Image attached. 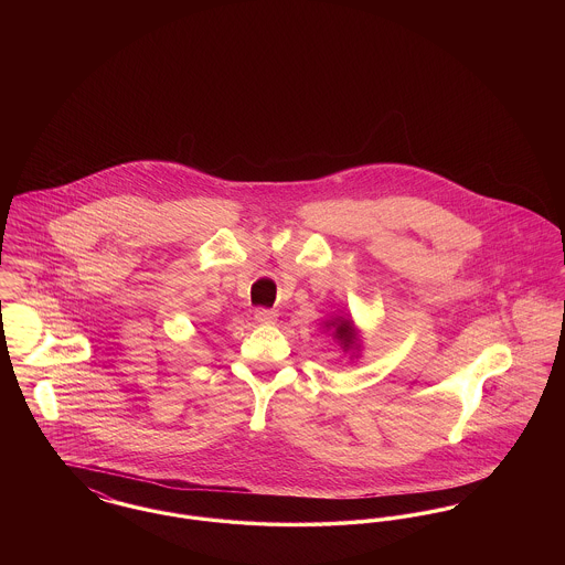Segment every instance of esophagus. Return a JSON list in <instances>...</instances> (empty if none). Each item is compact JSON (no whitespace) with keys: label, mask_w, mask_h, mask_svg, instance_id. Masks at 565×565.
I'll use <instances>...</instances> for the list:
<instances>
[{"label":"esophagus","mask_w":565,"mask_h":565,"mask_svg":"<svg viewBox=\"0 0 565 565\" xmlns=\"http://www.w3.org/2000/svg\"><path fill=\"white\" fill-rule=\"evenodd\" d=\"M254 320L260 323V326H270V323L277 322V313L270 311V309H256Z\"/></svg>","instance_id":"34e87169"}]
</instances>
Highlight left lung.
Here are the masks:
<instances>
[{"label": "left lung", "mask_w": 565, "mask_h": 565, "mask_svg": "<svg viewBox=\"0 0 565 565\" xmlns=\"http://www.w3.org/2000/svg\"><path fill=\"white\" fill-rule=\"evenodd\" d=\"M323 330L330 332L332 341L343 350V353L350 355V360L360 355L362 339H360V330L355 328L351 316H337V313L330 316L323 322Z\"/></svg>", "instance_id": "8db88e82"}]
</instances>
